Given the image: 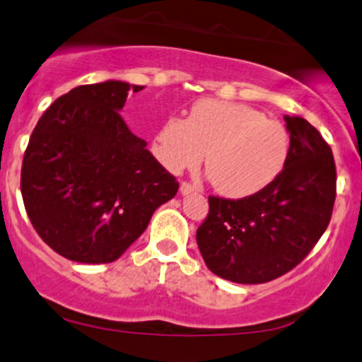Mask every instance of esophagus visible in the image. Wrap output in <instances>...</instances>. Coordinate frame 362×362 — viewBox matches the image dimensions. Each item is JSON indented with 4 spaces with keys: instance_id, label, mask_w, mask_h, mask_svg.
Returning <instances> with one entry per match:
<instances>
[{
    "instance_id": "1",
    "label": "esophagus",
    "mask_w": 362,
    "mask_h": 362,
    "mask_svg": "<svg viewBox=\"0 0 362 362\" xmlns=\"http://www.w3.org/2000/svg\"><path fill=\"white\" fill-rule=\"evenodd\" d=\"M194 191H196V185L189 184V182H182V184H180L182 196H189V194H192Z\"/></svg>"
}]
</instances>
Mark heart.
<instances>
[{
	"mask_svg": "<svg viewBox=\"0 0 362 362\" xmlns=\"http://www.w3.org/2000/svg\"><path fill=\"white\" fill-rule=\"evenodd\" d=\"M290 149L286 127L251 105L201 98L189 117L170 116L156 132L152 154L168 171L199 166L206 154V177L227 197L260 192L281 173Z\"/></svg>",
	"mask_w": 362,
	"mask_h": 362,
	"instance_id": "obj_1",
	"label": "heart"
}]
</instances>
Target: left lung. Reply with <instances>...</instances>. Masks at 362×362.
<instances>
[{
	"mask_svg": "<svg viewBox=\"0 0 362 362\" xmlns=\"http://www.w3.org/2000/svg\"><path fill=\"white\" fill-rule=\"evenodd\" d=\"M290 132L284 168L253 196L208 197L210 211L196 232L204 264L239 284L269 283L290 272L332 220L337 168L332 147L307 119L284 116Z\"/></svg>",
	"mask_w": 362,
	"mask_h": 362,
	"instance_id": "1",
	"label": "left lung"
}]
</instances>
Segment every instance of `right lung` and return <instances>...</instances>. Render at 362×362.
<instances>
[{"instance_id": "add662e5", "label": "right lung", "mask_w": 362, "mask_h": 362, "mask_svg": "<svg viewBox=\"0 0 362 362\" xmlns=\"http://www.w3.org/2000/svg\"><path fill=\"white\" fill-rule=\"evenodd\" d=\"M124 81L72 88L37 121L22 161L21 191L40 238L79 264L117 260L178 191V182L133 135L119 111Z\"/></svg>"}]
</instances>
